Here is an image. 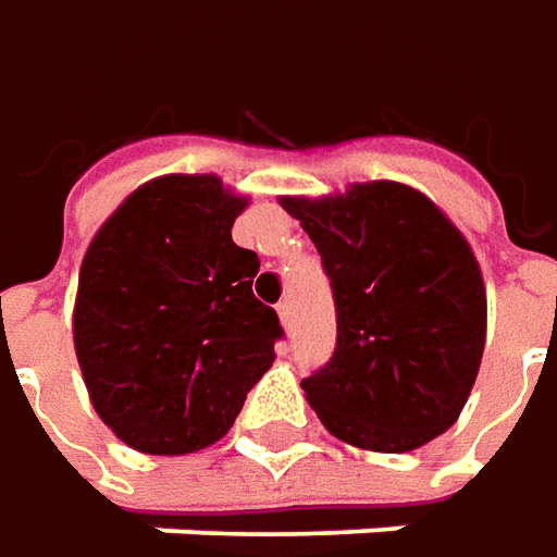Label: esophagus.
<instances>
[{"instance_id":"esophagus-1","label":"esophagus","mask_w":557,"mask_h":557,"mask_svg":"<svg viewBox=\"0 0 557 557\" xmlns=\"http://www.w3.org/2000/svg\"><path fill=\"white\" fill-rule=\"evenodd\" d=\"M277 314L280 320H283V326H286V323H289V314H293V305H289V301H280Z\"/></svg>"}]
</instances>
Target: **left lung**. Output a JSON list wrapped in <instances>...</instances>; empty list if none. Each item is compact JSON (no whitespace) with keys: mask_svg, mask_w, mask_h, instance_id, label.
I'll return each instance as SVG.
<instances>
[{"mask_svg":"<svg viewBox=\"0 0 557 557\" xmlns=\"http://www.w3.org/2000/svg\"><path fill=\"white\" fill-rule=\"evenodd\" d=\"M336 298V351L301 379L323 429L360 450L410 453L469 400L487 338V293L469 240L397 182L283 197Z\"/></svg>","mask_w":557,"mask_h":557,"instance_id":"left-lung-1","label":"left lung"}]
</instances>
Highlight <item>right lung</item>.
<instances>
[{
	"instance_id": "obj_1",
	"label": "right lung",
	"mask_w": 557,
	"mask_h": 557,
	"mask_svg": "<svg viewBox=\"0 0 557 557\" xmlns=\"http://www.w3.org/2000/svg\"><path fill=\"white\" fill-rule=\"evenodd\" d=\"M246 197L219 175H160L98 227L79 268L73 345L91 407L132 450L221 441L274 363L259 256L231 240Z\"/></svg>"
}]
</instances>
